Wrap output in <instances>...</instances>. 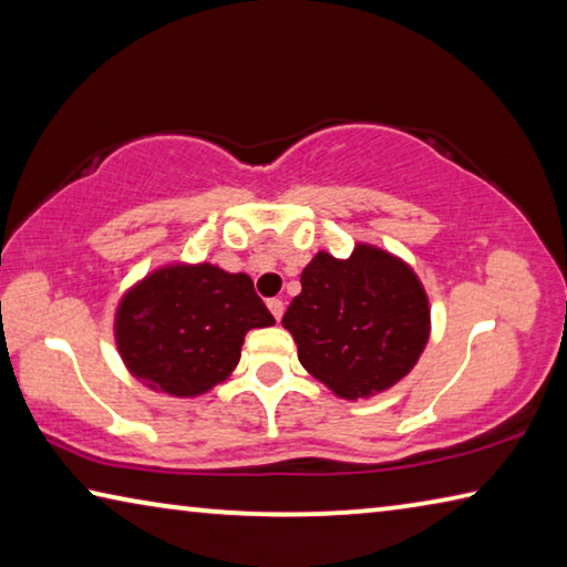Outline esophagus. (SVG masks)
<instances>
[{
  "instance_id": "obj_1",
  "label": "esophagus",
  "mask_w": 567,
  "mask_h": 567,
  "mask_svg": "<svg viewBox=\"0 0 567 567\" xmlns=\"http://www.w3.org/2000/svg\"><path fill=\"white\" fill-rule=\"evenodd\" d=\"M267 307H270V312L275 315V320L280 322L282 320V312H285V302L280 297H272V300H267Z\"/></svg>"
}]
</instances>
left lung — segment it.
I'll list each match as a JSON object with an SVG mask.
<instances>
[{
  "label": "left lung",
  "mask_w": 567,
  "mask_h": 567,
  "mask_svg": "<svg viewBox=\"0 0 567 567\" xmlns=\"http://www.w3.org/2000/svg\"><path fill=\"white\" fill-rule=\"evenodd\" d=\"M300 282L282 328L302 368L334 395L368 400L415 368L430 340V302L408 262L364 243L348 260L322 249Z\"/></svg>",
  "instance_id": "left-lung-1"
}]
</instances>
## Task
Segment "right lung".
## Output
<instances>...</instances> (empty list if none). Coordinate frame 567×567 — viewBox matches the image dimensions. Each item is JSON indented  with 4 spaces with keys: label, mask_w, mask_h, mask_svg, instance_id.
<instances>
[{
    "label": "right lung",
    "mask_w": 567,
    "mask_h": 567,
    "mask_svg": "<svg viewBox=\"0 0 567 567\" xmlns=\"http://www.w3.org/2000/svg\"><path fill=\"white\" fill-rule=\"evenodd\" d=\"M275 318L245 272L172 262L122 295L114 342L132 378L172 398L205 395L237 368L245 334Z\"/></svg>",
    "instance_id": "1"
}]
</instances>
